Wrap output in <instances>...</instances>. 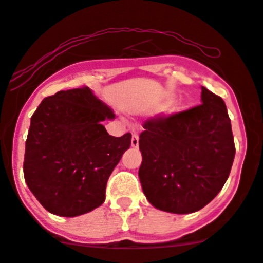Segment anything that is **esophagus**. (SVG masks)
<instances>
[{"instance_id": "obj_1", "label": "esophagus", "mask_w": 263, "mask_h": 263, "mask_svg": "<svg viewBox=\"0 0 263 263\" xmlns=\"http://www.w3.org/2000/svg\"><path fill=\"white\" fill-rule=\"evenodd\" d=\"M131 145H132V147H134V148H137V147H138V135H137V134L132 135Z\"/></svg>"}]
</instances>
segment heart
Returning <instances> with one entry per match:
<instances>
[{"label": "heart", "mask_w": 263, "mask_h": 263, "mask_svg": "<svg viewBox=\"0 0 263 263\" xmlns=\"http://www.w3.org/2000/svg\"><path fill=\"white\" fill-rule=\"evenodd\" d=\"M180 107H181V106H180V105H179V104H176V105H174V107H173V110H174V111H178V110L180 109Z\"/></svg>", "instance_id": "1"}]
</instances>
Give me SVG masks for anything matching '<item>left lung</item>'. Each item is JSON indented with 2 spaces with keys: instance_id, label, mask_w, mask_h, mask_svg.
<instances>
[{
  "instance_id": "8db88e82",
  "label": "left lung",
  "mask_w": 263,
  "mask_h": 263,
  "mask_svg": "<svg viewBox=\"0 0 263 263\" xmlns=\"http://www.w3.org/2000/svg\"><path fill=\"white\" fill-rule=\"evenodd\" d=\"M202 104L144 122L138 176L157 210L200 211L223 189L235 157L232 123L220 97L202 87Z\"/></svg>"
}]
</instances>
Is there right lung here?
I'll return each instance as SVG.
<instances>
[{"label": "right lung", "instance_id": "1", "mask_svg": "<svg viewBox=\"0 0 263 263\" xmlns=\"http://www.w3.org/2000/svg\"><path fill=\"white\" fill-rule=\"evenodd\" d=\"M112 110L88 87L60 90L30 120L23 172L28 187L50 213L77 217L105 201L106 182L131 134L114 137L103 126Z\"/></svg>", "mask_w": 263, "mask_h": 263}]
</instances>
